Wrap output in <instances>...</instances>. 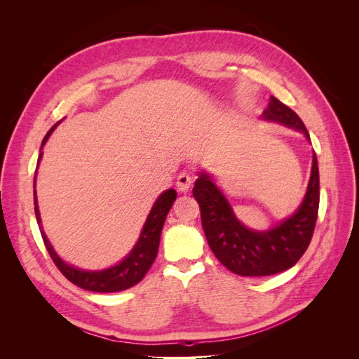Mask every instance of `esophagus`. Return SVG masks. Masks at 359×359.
<instances>
[{"label":"esophagus","instance_id":"obj_1","mask_svg":"<svg viewBox=\"0 0 359 359\" xmlns=\"http://www.w3.org/2000/svg\"><path fill=\"white\" fill-rule=\"evenodd\" d=\"M193 184V175L189 172H181L177 178V189L181 193H187Z\"/></svg>","mask_w":359,"mask_h":359}]
</instances>
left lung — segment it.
I'll return each instance as SVG.
<instances>
[{"instance_id": "left-lung-1", "label": "left lung", "mask_w": 359, "mask_h": 359, "mask_svg": "<svg viewBox=\"0 0 359 359\" xmlns=\"http://www.w3.org/2000/svg\"><path fill=\"white\" fill-rule=\"evenodd\" d=\"M262 118L297 128L310 139L301 118L276 97H271ZM193 196L199 203L206 241L227 269L243 277L273 276L295 265L311 241L320 196L318 158L313 154L307 193L298 211L266 232L250 231L238 222L229 202L206 173L194 182Z\"/></svg>"}]
</instances>
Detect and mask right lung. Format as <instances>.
Returning <instances> with one entry per match:
<instances>
[{"instance_id":"obj_1","label":"right lung","mask_w":359,"mask_h":359,"mask_svg":"<svg viewBox=\"0 0 359 359\" xmlns=\"http://www.w3.org/2000/svg\"><path fill=\"white\" fill-rule=\"evenodd\" d=\"M57 126L58 123L46 133L45 139H43L41 142V148L46 144L48 137L50 136L53 130H55ZM40 158H41V154L39 156V163H40ZM34 189H36V181H34ZM175 199H177V191L173 189H169L165 193H161L158 199L156 201L153 210H151L148 215L142 233H140L139 241L132 250V253H130L123 262H119L118 265L103 271H83V269L70 266L55 253V250L52 248L50 243L48 241V238L40 226L41 219L39 212L36 190H34V211H36V219L40 227L43 243H45L53 264L57 265V268L61 271L62 276L69 281H72L73 285L79 286L85 290L106 293V292H119V290H126L128 287H133L145 277L148 269L151 268V265H153V262L157 257L163 224H165L166 215L170 210L172 203L175 202Z\"/></svg>"}]
</instances>
